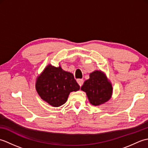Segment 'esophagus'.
I'll use <instances>...</instances> for the list:
<instances>
[{
    "label": "esophagus",
    "mask_w": 148,
    "mask_h": 148,
    "mask_svg": "<svg viewBox=\"0 0 148 148\" xmlns=\"http://www.w3.org/2000/svg\"><path fill=\"white\" fill-rule=\"evenodd\" d=\"M77 82L78 84H79V85L80 86H81L83 84V79H77Z\"/></svg>",
    "instance_id": "obj_1"
}]
</instances>
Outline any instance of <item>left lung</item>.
<instances>
[{"mask_svg":"<svg viewBox=\"0 0 148 148\" xmlns=\"http://www.w3.org/2000/svg\"><path fill=\"white\" fill-rule=\"evenodd\" d=\"M81 90L86 93L90 102L93 106H99L110 99L112 88L105 74L95 71L90 74V79L84 81Z\"/></svg>","mask_w":148,"mask_h":148,"instance_id":"1","label":"left lung"}]
</instances>
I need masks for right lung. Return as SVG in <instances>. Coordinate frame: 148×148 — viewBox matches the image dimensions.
<instances>
[{
	"mask_svg": "<svg viewBox=\"0 0 148 148\" xmlns=\"http://www.w3.org/2000/svg\"><path fill=\"white\" fill-rule=\"evenodd\" d=\"M36 88L42 100L59 107L66 102L69 93L79 90L80 86L71 72L49 65L37 77Z\"/></svg>",
	"mask_w": 148,
	"mask_h": 148,
	"instance_id": "right-lung-1",
	"label": "right lung"
}]
</instances>
